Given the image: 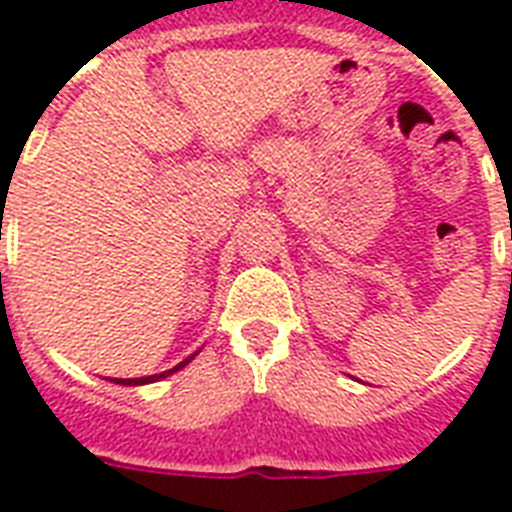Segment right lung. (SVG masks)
<instances>
[{"label": "right lung", "mask_w": 512, "mask_h": 512, "mask_svg": "<svg viewBox=\"0 0 512 512\" xmlns=\"http://www.w3.org/2000/svg\"><path fill=\"white\" fill-rule=\"evenodd\" d=\"M193 356H196V353H193ZM193 356H191V358H193ZM191 358H185V361H180V364H177L175 369H170V372H162V374H151V377H135V380H111V382H119V385H146V382H156V380H162V377H167V374L177 372V369H183V366L188 364V361H191Z\"/></svg>", "instance_id": "right-lung-1"}]
</instances>
